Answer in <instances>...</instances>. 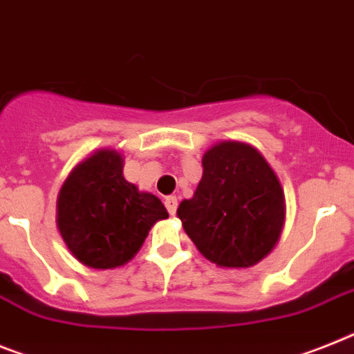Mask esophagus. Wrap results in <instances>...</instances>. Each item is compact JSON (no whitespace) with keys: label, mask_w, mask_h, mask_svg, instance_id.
Here are the masks:
<instances>
[{"label":"esophagus","mask_w":354,"mask_h":354,"mask_svg":"<svg viewBox=\"0 0 354 354\" xmlns=\"http://www.w3.org/2000/svg\"><path fill=\"white\" fill-rule=\"evenodd\" d=\"M165 206H166V209H168V213H170V214L177 213V206H179L177 197H166L165 198Z\"/></svg>","instance_id":"1"}]
</instances>
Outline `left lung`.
Instances as JSON below:
<instances>
[{"label":"left lung","mask_w":354,"mask_h":354,"mask_svg":"<svg viewBox=\"0 0 354 354\" xmlns=\"http://www.w3.org/2000/svg\"><path fill=\"white\" fill-rule=\"evenodd\" d=\"M202 166L197 192L177 209L184 231L220 267L258 263L276 245L283 227L279 179L256 148L238 141L214 145Z\"/></svg>","instance_id":"left-lung-1"}]
</instances>
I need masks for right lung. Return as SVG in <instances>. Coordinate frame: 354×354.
<instances>
[{
    "label": "right lung",
    "instance_id": "obj_1",
    "mask_svg": "<svg viewBox=\"0 0 354 354\" xmlns=\"http://www.w3.org/2000/svg\"><path fill=\"white\" fill-rule=\"evenodd\" d=\"M57 213L68 249L93 268L127 263L153 223L168 216L156 195L127 183L123 159L114 150H100L71 171L60 189Z\"/></svg>",
    "mask_w": 354,
    "mask_h": 354
}]
</instances>
